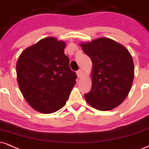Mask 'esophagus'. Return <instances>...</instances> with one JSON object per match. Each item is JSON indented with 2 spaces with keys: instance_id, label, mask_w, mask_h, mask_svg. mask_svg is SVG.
<instances>
[{
  "instance_id": "34e87169",
  "label": "esophagus",
  "mask_w": 149,
  "mask_h": 149,
  "mask_svg": "<svg viewBox=\"0 0 149 149\" xmlns=\"http://www.w3.org/2000/svg\"><path fill=\"white\" fill-rule=\"evenodd\" d=\"M76 74H77V76H78V78H80L82 75V71L81 70V69H79L78 71H76Z\"/></svg>"
}]
</instances>
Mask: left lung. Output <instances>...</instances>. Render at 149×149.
Segmentation results:
<instances>
[{
  "instance_id": "8db88e82",
  "label": "left lung",
  "mask_w": 149,
  "mask_h": 149,
  "mask_svg": "<svg viewBox=\"0 0 149 149\" xmlns=\"http://www.w3.org/2000/svg\"><path fill=\"white\" fill-rule=\"evenodd\" d=\"M81 47L93 63L92 86L84 94L86 101L100 111L119 106L129 94L134 78V65L129 51L107 38L82 42Z\"/></svg>"
}]
</instances>
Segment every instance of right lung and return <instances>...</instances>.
Wrapping results in <instances>:
<instances>
[{"label":"right lung","mask_w":149,"mask_h":149,"mask_svg":"<svg viewBox=\"0 0 149 149\" xmlns=\"http://www.w3.org/2000/svg\"><path fill=\"white\" fill-rule=\"evenodd\" d=\"M65 43L49 37L26 49L16 64L20 90L30 106L42 113L65 106L76 84V73L64 53Z\"/></svg>","instance_id":"1"}]
</instances>
